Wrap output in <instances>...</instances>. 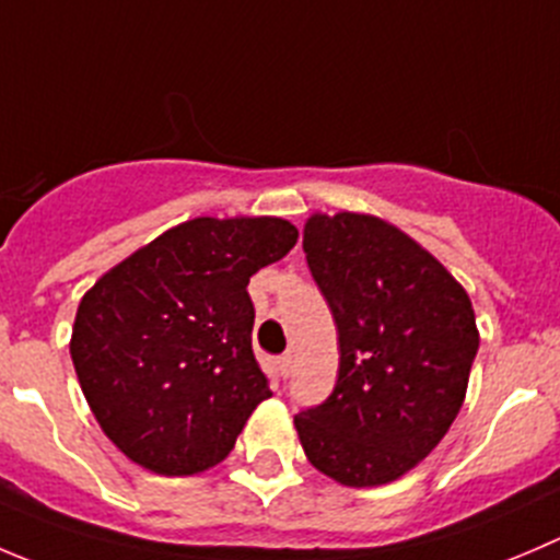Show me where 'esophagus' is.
Returning a JSON list of instances; mask_svg holds the SVG:
<instances>
[{"label":"esophagus","mask_w":560,"mask_h":560,"mask_svg":"<svg viewBox=\"0 0 560 560\" xmlns=\"http://www.w3.org/2000/svg\"><path fill=\"white\" fill-rule=\"evenodd\" d=\"M279 369H281V374H284V377L292 372V355H290V352L279 358Z\"/></svg>","instance_id":"1"}]
</instances>
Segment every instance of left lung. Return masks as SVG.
<instances>
[{
    "label": "left lung",
    "mask_w": 560,
    "mask_h": 560,
    "mask_svg": "<svg viewBox=\"0 0 560 560\" xmlns=\"http://www.w3.org/2000/svg\"><path fill=\"white\" fill-rule=\"evenodd\" d=\"M303 252L339 334L328 399L295 416L308 463L345 487L416 468L454 424L479 330L468 292L388 221L314 213Z\"/></svg>",
    "instance_id": "obj_1"
}]
</instances>
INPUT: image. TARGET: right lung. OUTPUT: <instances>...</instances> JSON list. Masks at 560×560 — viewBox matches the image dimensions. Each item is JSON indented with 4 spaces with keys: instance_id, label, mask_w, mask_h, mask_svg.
Returning <instances> with one entry per match:
<instances>
[{
    "instance_id": "add662e5",
    "label": "right lung",
    "mask_w": 560,
    "mask_h": 560,
    "mask_svg": "<svg viewBox=\"0 0 560 560\" xmlns=\"http://www.w3.org/2000/svg\"><path fill=\"white\" fill-rule=\"evenodd\" d=\"M298 241L284 219L172 226L81 298L70 358L108 441L161 476H194L235 446L270 396L252 350L248 279Z\"/></svg>"
}]
</instances>
